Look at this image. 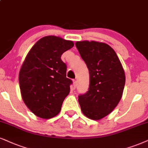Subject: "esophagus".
Returning <instances> with one entry per match:
<instances>
[{"instance_id":"1","label":"esophagus","mask_w":148,"mask_h":148,"mask_svg":"<svg viewBox=\"0 0 148 148\" xmlns=\"http://www.w3.org/2000/svg\"><path fill=\"white\" fill-rule=\"evenodd\" d=\"M76 80H73V87L76 88Z\"/></svg>"}]
</instances>
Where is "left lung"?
Here are the masks:
<instances>
[{
	"instance_id": "obj_1",
	"label": "left lung",
	"mask_w": 148,
	"mask_h": 148,
	"mask_svg": "<svg viewBox=\"0 0 148 148\" xmlns=\"http://www.w3.org/2000/svg\"><path fill=\"white\" fill-rule=\"evenodd\" d=\"M75 45L89 72V89L78 96V102L86 117L99 120L121 100L126 82L124 68L115 50L105 43L81 41Z\"/></svg>"
}]
</instances>
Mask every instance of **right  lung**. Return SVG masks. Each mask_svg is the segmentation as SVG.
Listing matches in <instances>:
<instances>
[{"label":"right lung","instance_id":"obj_1","mask_svg":"<svg viewBox=\"0 0 148 148\" xmlns=\"http://www.w3.org/2000/svg\"><path fill=\"white\" fill-rule=\"evenodd\" d=\"M73 46L72 41L60 37H44L31 48L22 63L19 73L22 100L40 118L57 115L70 93L72 81L66 78L67 67L61 57Z\"/></svg>","mask_w":148,"mask_h":148}]
</instances>
